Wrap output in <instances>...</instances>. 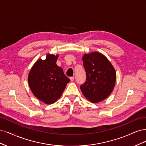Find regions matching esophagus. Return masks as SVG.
I'll return each mask as SVG.
<instances>
[{
	"label": "esophagus",
	"instance_id": "esophagus-1",
	"mask_svg": "<svg viewBox=\"0 0 146 146\" xmlns=\"http://www.w3.org/2000/svg\"><path fill=\"white\" fill-rule=\"evenodd\" d=\"M69 78H70V81H71V82L74 81V77H70Z\"/></svg>",
	"mask_w": 146,
	"mask_h": 146
}]
</instances>
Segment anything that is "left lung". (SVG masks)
<instances>
[{
    "mask_svg": "<svg viewBox=\"0 0 146 146\" xmlns=\"http://www.w3.org/2000/svg\"><path fill=\"white\" fill-rule=\"evenodd\" d=\"M86 79L80 90L91 102L98 103L111 93L116 80V70L107 57L98 52L83 56Z\"/></svg>",
    "mask_w": 146,
    "mask_h": 146,
    "instance_id": "8db88e82",
    "label": "left lung"
}]
</instances>
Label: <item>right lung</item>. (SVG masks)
<instances>
[{"mask_svg":"<svg viewBox=\"0 0 146 146\" xmlns=\"http://www.w3.org/2000/svg\"><path fill=\"white\" fill-rule=\"evenodd\" d=\"M58 55L47 54L45 60L39 59L28 76L31 91L36 98L46 104L55 103L61 96L70 82L63 69L56 64Z\"/></svg>","mask_w":146,"mask_h":146,"instance_id":"add662e5","label":"right lung"}]
</instances>
